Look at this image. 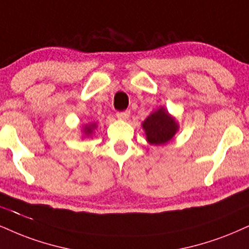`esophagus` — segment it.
Here are the masks:
<instances>
[{
  "label": "esophagus",
  "mask_w": 249,
  "mask_h": 249,
  "mask_svg": "<svg viewBox=\"0 0 249 249\" xmlns=\"http://www.w3.org/2000/svg\"><path fill=\"white\" fill-rule=\"evenodd\" d=\"M129 115H130L129 110H124V112L116 113V118L119 120H128L129 119Z\"/></svg>",
  "instance_id": "34e87169"
}]
</instances>
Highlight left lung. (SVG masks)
Wrapping results in <instances>:
<instances>
[{
  "mask_svg": "<svg viewBox=\"0 0 249 249\" xmlns=\"http://www.w3.org/2000/svg\"><path fill=\"white\" fill-rule=\"evenodd\" d=\"M142 127L145 131L148 142L155 145L167 143L168 141L173 139L179 129L176 119L168 114L164 107H160L156 112L151 113L144 120Z\"/></svg>",
  "mask_w": 249,
  "mask_h": 249,
  "instance_id": "8db88e82",
  "label": "left lung"
}]
</instances>
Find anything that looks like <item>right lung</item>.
<instances>
[{"label":"right lung","mask_w":249,"mask_h":249,"mask_svg":"<svg viewBox=\"0 0 249 249\" xmlns=\"http://www.w3.org/2000/svg\"><path fill=\"white\" fill-rule=\"evenodd\" d=\"M96 127H97L96 124H90L85 125V127L83 128L85 136H90V135H92V133H93V130L96 129Z\"/></svg>","instance_id":"obj_1"}]
</instances>
